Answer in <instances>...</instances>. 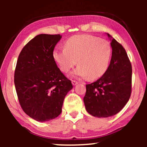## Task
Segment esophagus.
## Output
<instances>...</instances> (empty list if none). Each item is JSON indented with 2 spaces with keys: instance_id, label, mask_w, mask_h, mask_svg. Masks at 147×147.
<instances>
[{
  "instance_id": "34e87169",
  "label": "esophagus",
  "mask_w": 147,
  "mask_h": 147,
  "mask_svg": "<svg viewBox=\"0 0 147 147\" xmlns=\"http://www.w3.org/2000/svg\"><path fill=\"white\" fill-rule=\"evenodd\" d=\"M72 84H73V86H76L78 84V82H77L76 80H73V81H72Z\"/></svg>"
}]
</instances>
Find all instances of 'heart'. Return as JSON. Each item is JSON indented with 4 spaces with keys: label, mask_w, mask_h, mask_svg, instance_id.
<instances>
[{
    "label": "heart",
    "mask_w": 147,
    "mask_h": 147,
    "mask_svg": "<svg viewBox=\"0 0 147 147\" xmlns=\"http://www.w3.org/2000/svg\"><path fill=\"white\" fill-rule=\"evenodd\" d=\"M65 49H56L53 57L59 69L68 72L77 63L79 65L71 75L78 78L89 76L91 80L100 78L108 69L111 54L108 41L90 35L71 37L64 44Z\"/></svg>",
    "instance_id": "1"
}]
</instances>
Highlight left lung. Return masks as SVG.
<instances>
[{"mask_svg": "<svg viewBox=\"0 0 147 147\" xmlns=\"http://www.w3.org/2000/svg\"><path fill=\"white\" fill-rule=\"evenodd\" d=\"M112 55L108 69L96 82L86 85V109L96 117L118 113L128 102L131 90V65L125 49L109 34Z\"/></svg>", "mask_w": 147, "mask_h": 147, "instance_id": "8db88e82", "label": "left lung"}]
</instances>
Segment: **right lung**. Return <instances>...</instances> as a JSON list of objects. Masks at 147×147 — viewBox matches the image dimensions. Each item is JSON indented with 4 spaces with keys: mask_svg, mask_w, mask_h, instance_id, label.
I'll return each instance as SVG.
<instances>
[{
    "mask_svg": "<svg viewBox=\"0 0 147 147\" xmlns=\"http://www.w3.org/2000/svg\"><path fill=\"white\" fill-rule=\"evenodd\" d=\"M61 37L38 35L23 47L17 59L14 84L20 105L37 121L57 117L61 113L65 97L73 88L53 57Z\"/></svg>",
    "mask_w": 147,
    "mask_h": 147,
    "instance_id": "1",
    "label": "right lung"
}]
</instances>
